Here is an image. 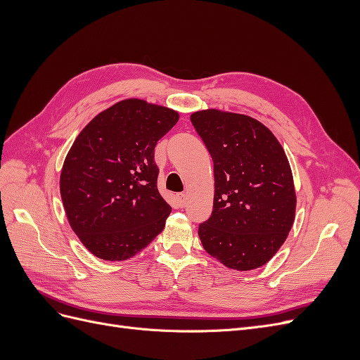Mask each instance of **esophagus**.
<instances>
[{
    "label": "esophagus",
    "mask_w": 360,
    "mask_h": 360,
    "mask_svg": "<svg viewBox=\"0 0 360 360\" xmlns=\"http://www.w3.org/2000/svg\"><path fill=\"white\" fill-rule=\"evenodd\" d=\"M177 200H179V205L184 207V205H186V202H188V195L186 193H180L179 197H177Z\"/></svg>",
    "instance_id": "1"
}]
</instances>
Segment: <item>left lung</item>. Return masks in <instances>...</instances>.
Listing matches in <instances>:
<instances>
[{
	"mask_svg": "<svg viewBox=\"0 0 360 360\" xmlns=\"http://www.w3.org/2000/svg\"><path fill=\"white\" fill-rule=\"evenodd\" d=\"M214 165V198L198 236L207 254L234 270L271 259L291 230L296 191L284 148L258 120L221 110L191 115Z\"/></svg>",
	"mask_w": 360,
	"mask_h": 360,
	"instance_id": "left-lung-1",
	"label": "left lung"
}]
</instances>
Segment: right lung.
Returning <instances> with one entry per match:
<instances>
[{
  "label": "right lung",
  "mask_w": 360,
  "mask_h": 360,
  "mask_svg": "<svg viewBox=\"0 0 360 360\" xmlns=\"http://www.w3.org/2000/svg\"><path fill=\"white\" fill-rule=\"evenodd\" d=\"M171 108L124 99L76 136L60 174L68 221L90 252L124 261L165 228L171 207L158 191V141L179 122Z\"/></svg>",
  "instance_id": "add662e5"
}]
</instances>
